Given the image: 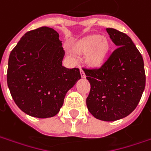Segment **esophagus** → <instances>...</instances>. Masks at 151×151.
I'll return each instance as SVG.
<instances>
[{"instance_id":"1","label":"esophagus","mask_w":151,"mask_h":151,"mask_svg":"<svg viewBox=\"0 0 151 151\" xmlns=\"http://www.w3.org/2000/svg\"><path fill=\"white\" fill-rule=\"evenodd\" d=\"M81 78H85L86 77V74H85L84 70L82 69H81Z\"/></svg>"}]
</instances>
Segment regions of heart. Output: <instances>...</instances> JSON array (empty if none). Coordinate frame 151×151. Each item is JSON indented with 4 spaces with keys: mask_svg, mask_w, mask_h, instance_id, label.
Returning a JSON list of instances; mask_svg holds the SVG:
<instances>
[{
    "mask_svg": "<svg viewBox=\"0 0 151 151\" xmlns=\"http://www.w3.org/2000/svg\"><path fill=\"white\" fill-rule=\"evenodd\" d=\"M109 50V44L105 38L91 35L82 38L75 46V51L80 55H86V62L91 67L98 68L105 62Z\"/></svg>",
    "mask_w": 151,
    "mask_h": 151,
    "instance_id": "b5f03b06",
    "label": "heart"
}]
</instances>
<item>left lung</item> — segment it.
<instances>
[{
	"mask_svg": "<svg viewBox=\"0 0 151 151\" xmlns=\"http://www.w3.org/2000/svg\"><path fill=\"white\" fill-rule=\"evenodd\" d=\"M118 48L99 69L84 72L91 84L87 108L96 119L116 121L135 108L145 86V72L141 54L127 34L114 28L106 29Z\"/></svg>",
	"mask_w": 151,
	"mask_h": 151,
	"instance_id": "8db88e82",
	"label": "left lung"
}]
</instances>
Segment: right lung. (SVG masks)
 Here are the masks:
<instances>
[{"label": "right lung", "mask_w": 151, "mask_h": 151, "mask_svg": "<svg viewBox=\"0 0 151 151\" xmlns=\"http://www.w3.org/2000/svg\"><path fill=\"white\" fill-rule=\"evenodd\" d=\"M65 51L59 33L42 27L26 32L12 50L7 86L15 103L29 116H55L67 91L81 79L77 68L62 65Z\"/></svg>", "instance_id": "obj_1"}]
</instances>
